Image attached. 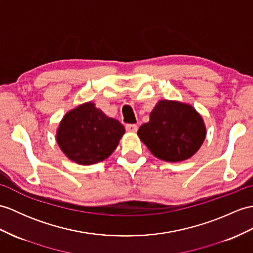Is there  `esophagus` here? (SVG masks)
I'll use <instances>...</instances> for the list:
<instances>
[{"label":"esophagus","instance_id":"34e87169","mask_svg":"<svg viewBox=\"0 0 253 253\" xmlns=\"http://www.w3.org/2000/svg\"><path fill=\"white\" fill-rule=\"evenodd\" d=\"M126 130L128 132H137L138 126L136 124H127L126 125Z\"/></svg>","mask_w":253,"mask_h":253}]
</instances>
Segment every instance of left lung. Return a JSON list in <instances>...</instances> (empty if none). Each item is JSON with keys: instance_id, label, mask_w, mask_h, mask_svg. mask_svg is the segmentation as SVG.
I'll return each mask as SVG.
<instances>
[{"instance_id": "8db88e82", "label": "left lung", "mask_w": 253, "mask_h": 253, "mask_svg": "<svg viewBox=\"0 0 253 253\" xmlns=\"http://www.w3.org/2000/svg\"><path fill=\"white\" fill-rule=\"evenodd\" d=\"M203 117L191 104L161 100L150 113V121L139 128L138 136L151 153L166 162L192 157L206 138Z\"/></svg>"}]
</instances>
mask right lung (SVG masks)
<instances>
[{"label": "right lung", "mask_w": 253, "mask_h": 253, "mask_svg": "<svg viewBox=\"0 0 253 253\" xmlns=\"http://www.w3.org/2000/svg\"><path fill=\"white\" fill-rule=\"evenodd\" d=\"M124 133L125 128L119 121L108 117L89 101L63 116L56 141L69 160L92 165L112 154Z\"/></svg>", "instance_id": "right-lung-1"}]
</instances>
